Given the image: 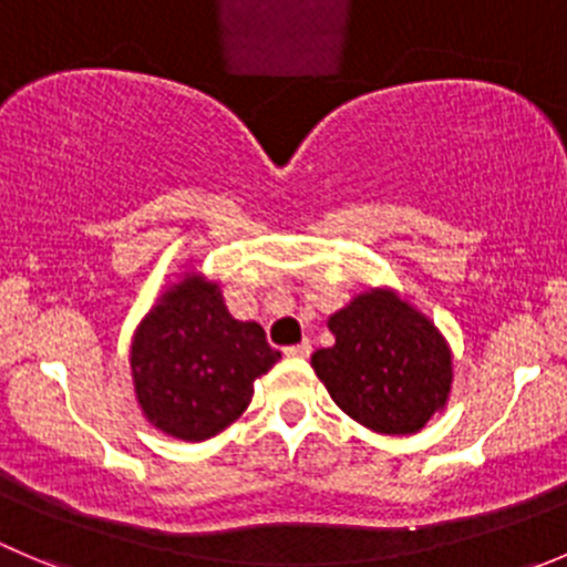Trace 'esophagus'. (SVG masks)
Segmentation results:
<instances>
[{"instance_id":"1","label":"esophagus","mask_w":567,"mask_h":567,"mask_svg":"<svg viewBox=\"0 0 567 567\" xmlns=\"http://www.w3.org/2000/svg\"><path fill=\"white\" fill-rule=\"evenodd\" d=\"M311 353V342L309 339H303V342L298 344H289V348H284V355H289V359H306V355Z\"/></svg>"}]
</instances>
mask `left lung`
I'll return each instance as SVG.
<instances>
[{"label":"left lung","mask_w":567,"mask_h":567,"mask_svg":"<svg viewBox=\"0 0 567 567\" xmlns=\"http://www.w3.org/2000/svg\"><path fill=\"white\" fill-rule=\"evenodd\" d=\"M331 348L311 355L317 379L355 423L417 434L445 412L454 353L429 315L390 287H370L328 317Z\"/></svg>","instance_id":"left-lung-1"}]
</instances>
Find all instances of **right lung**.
<instances>
[{"mask_svg": "<svg viewBox=\"0 0 567 567\" xmlns=\"http://www.w3.org/2000/svg\"><path fill=\"white\" fill-rule=\"evenodd\" d=\"M278 359L258 322L230 315L219 280L186 269L136 326L133 392L155 431L203 442L241 417L256 379Z\"/></svg>", "mask_w": 567, "mask_h": 567, "instance_id": "obj_1", "label": "right lung"}]
</instances>
